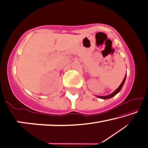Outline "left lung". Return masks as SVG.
<instances>
[{
    "mask_svg": "<svg viewBox=\"0 0 148 148\" xmlns=\"http://www.w3.org/2000/svg\"><path fill=\"white\" fill-rule=\"evenodd\" d=\"M125 78H126V75H125V78H124V79H123V80L122 84H121L120 85V86H119L118 88H117V89L115 90V91H114V92H113V93H112L111 94H110V95H108V96H97V97H98V98H101V99H103V100H106V99L111 98H112V97H114V96H116V94H118V92L120 91L121 89H122V86H123V84H124V82H125Z\"/></svg>",
    "mask_w": 148,
    "mask_h": 148,
    "instance_id": "obj_1",
    "label": "left lung"
}]
</instances>
